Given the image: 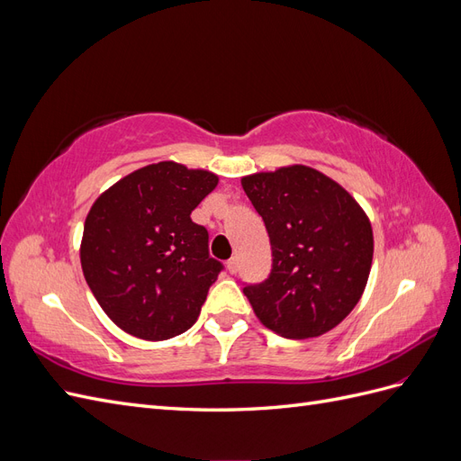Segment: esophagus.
Returning <instances> with one entry per match:
<instances>
[{"mask_svg":"<svg viewBox=\"0 0 461 461\" xmlns=\"http://www.w3.org/2000/svg\"><path fill=\"white\" fill-rule=\"evenodd\" d=\"M227 269H229L230 275H236V271H239V259L230 258V259L227 261Z\"/></svg>","mask_w":461,"mask_h":461,"instance_id":"esophagus-1","label":"esophagus"}]
</instances>
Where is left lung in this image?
<instances>
[{"instance_id": "8db88e82", "label": "left lung", "mask_w": 461, "mask_h": 461, "mask_svg": "<svg viewBox=\"0 0 461 461\" xmlns=\"http://www.w3.org/2000/svg\"><path fill=\"white\" fill-rule=\"evenodd\" d=\"M269 234L273 265L244 294L261 323L286 339H312L337 327L359 302L373 259L364 209L312 167H283L242 178Z\"/></svg>"}]
</instances>
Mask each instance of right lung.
<instances>
[{
  "label": "right lung",
  "mask_w": 461,
  "mask_h": 461,
  "mask_svg": "<svg viewBox=\"0 0 461 461\" xmlns=\"http://www.w3.org/2000/svg\"><path fill=\"white\" fill-rule=\"evenodd\" d=\"M209 171L161 161L121 178L92 205L80 263L102 310L144 340L188 330L225 269L190 213L217 186Z\"/></svg>",
  "instance_id": "right-lung-1"
}]
</instances>
